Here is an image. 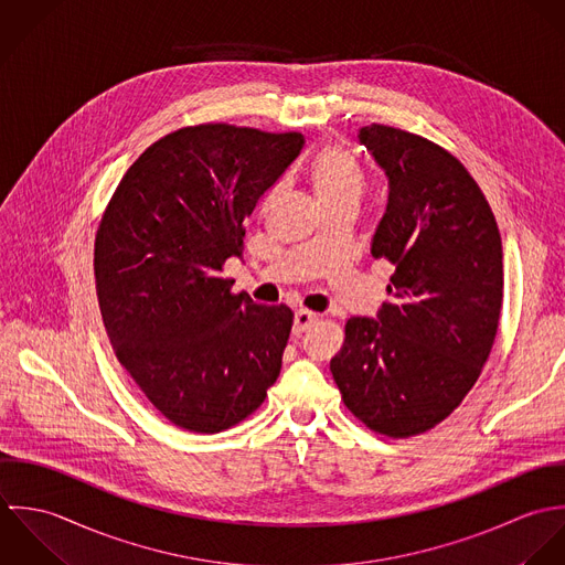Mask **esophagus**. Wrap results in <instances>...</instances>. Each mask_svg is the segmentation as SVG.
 Returning a JSON list of instances; mask_svg holds the SVG:
<instances>
[{
	"label": "esophagus",
	"mask_w": 565,
	"mask_h": 565,
	"mask_svg": "<svg viewBox=\"0 0 565 565\" xmlns=\"http://www.w3.org/2000/svg\"><path fill=\"white\" fill-rule=\"evenodd\" d=\"M317 321H319V315H315V312H310V310H299V312L295 315V328H292V332H295V334H303V332H308Z\"/></svg>",
	"instance_id": "esophagus-1"
}]
</instances>
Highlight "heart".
<instances>
[{
  "label": "heart",
  "instance_id": "obj_1",
  "mask_svg": "<svg viewBox=\"0 0 565 565\" xmlns=\"http://www.w3.org/2000/svg\"><path fill=\"white\" fill-rule=\"evenodd\" d=\"M308 181L319 203L358 199L364 192V170L358 159L342 146H326L308 168Z\"/></svg>",
  "mask_w": 565,
  "mask_h": 565
}]
</instances>
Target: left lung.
I'll return each mask as SVG.
<instances>
[{
  "instance_id": "1",
  "label": "left lung",
  "mask_w": 565,
  "mask_h": 565,
  "mask_svg": "<svg viewBox=\"0 0 565 565\" xmlns=\"http://www.w3.org/2000/svg\"><path fill=\"white\" fill-rule=\"evenodd\" d=\"M358 137L388 179L371 255L395 273L377 319L347 321L330 371L366 428L408 439L450 417L491 353L502 239L478 183L446 148L384 124Z\"/></svg>"
}]
</instances>
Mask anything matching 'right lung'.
I'll list each match as a JSON object with an SVG mask.
<instances>
[{"label":"right lung","mask_w":565,"mask_h":565,"mask_svg":"<svg viewBox=\"0 0 565 565\" xmlns=\"http://www.w3.org/2000/svg\"><path fill=\"white\" fill-rule=\"evenodd\" d=\"M303 143L231 124L179 128L126 170L100 221L94 270L115 355L183 430L239 424L279 377L292 310L231 292L223 266Z\"/></svg>","instance_id":"add662e5"}]
</instances>
